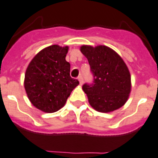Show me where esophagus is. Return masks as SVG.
<instances>
[{
  "label": "esophagus",
  "mask_w": 158,
  "mask_h": 158,
  "mask_svg": "<svg viewBox=\"0 0 158 158\" xmlns=\"http://www.w3.org/2000/svg\"><path fill=\"white\" fill-rule=\"evenodd\" d=\"M78 79H79V84H80V85H82V84H83V77H82L81 75H80V76H79V78H78Z\"/></svg>",
  "instance_id": "obj_1"
}]
</instances>
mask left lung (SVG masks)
<instances>
[{
	"label": "left lung",
	"mask_w": 158,
	"mask_h": 158,
	"mask_svg": "<svg viewBox=\"0 0 158 158\" xmlns=\"http://www.w3.org/2000/svg\"><path fill=\"white\" fill-rule=\"evenodd\" d=\"M80 51L88 59L94 77L92 84L83 86L90 106L101 113L121 108L131 90L130 71L123 58L105 45H82Z\"/></svg>",
	"instance_id": "1"
}]
</instances>
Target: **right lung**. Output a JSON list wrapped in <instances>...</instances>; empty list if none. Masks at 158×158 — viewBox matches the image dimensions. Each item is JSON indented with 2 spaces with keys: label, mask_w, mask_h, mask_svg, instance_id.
Returning a JSON list of instances; mask_svg holds the SVG:
<instances>
[{
  "label": "right lung",
  "mask_w": 158,
  "mask_h": 158,
  "mask_svg": "<svg viewBox=\"0 0 158 158\" xmlns=\"http://www.w3.org/2000/svg\"><path fill=\"white\" fill-rule=\"evenodd\" d=\"M68 49V46H48L40 51L27 68L24 88L28 99L43 112L53 113L62 108L79 85L70 75V65L66 61Z\"/></svg>",
  "instance_id": "obj_1"
}]
</instances>
